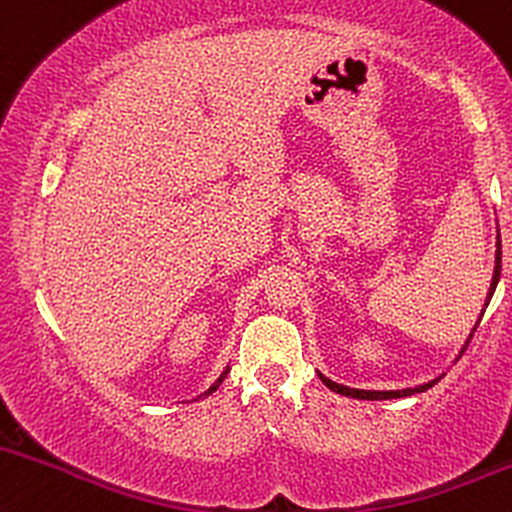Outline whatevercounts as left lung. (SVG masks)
<instances>
[{
    "label": "left lung",
    "instance_id": "left-lung-1",
    "mask_svg": "<svg viewBox=\"0 0 512 512\" xmlns=\"http://www.w3.org/2000/svg\"><path fill=\"white\" fill-rule=\"evenodd\" d=\"M498 278H501V234H498V251H496V268H493V280H491V287H488V295H486V304L484 307H488V302H491L493 292H496V285H498ZM484 317V314H481ZM479 317V321H481ZM479 321H476V326H479ZM476 326L472 329V333H469V341H472ZM467 341V343H469ZM319 380L326 384V387L331 389V392L336 394H343V396H353V399H367V401H382V399H401V396H411L416 392H426L428 387H433L435 382L438 380H430L428 384H421V387H413V389H396V392H370V389H350V387H343V384L338 382H331L329 377H324L319 372Z\"/></svg>",
    "mask_w": 512,
    "mask_h": 512
}]
</instances>
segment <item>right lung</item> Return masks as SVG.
Returning a JSON list of instances; mask_svg holds the SVG:
<instances>
[{"mask_svg": "<svg viewBox=\"0 0 512 512\" xmlns=\"http://www.w3.org/2000/svg\"><path fill=\"white\" fill-rule=\"evenodd\" d=\"M227 372H229V367H227V370H225V372H222V375H220V377H217V380H215V384H212V387L208 389V392H205V394H200V396H208V394H212V392H215V389H217V387H220V384H222V382H225ZM200 396H198V399H200Z\"/></svg>", "mask_w": 512, "mask_h": 512, "instance_id": "obj_1", "label": "right lung"}]
</instances>
